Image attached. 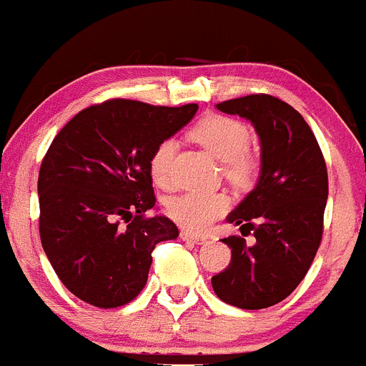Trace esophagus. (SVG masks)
<instances>
[{"instance_id":"obj_1","label":"esophagus","mask_w":366,"mask_h":366,"mask_svg":"<svg viewBox=\"0 0 366 366\" xmlns=\"http://www.w3.org/2000/svg\"><path fill=\"white\" fill-rule=\"evenodd\" d=\"M179 237L187 242H192V244H203V242H207V237H199V235H194V233L185 232V229H181Z\"/></svg>"}]
</instances>
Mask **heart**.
<instances>
[{"label":"heart","mask_w":366,"mask_h":366,"mask_svg":"<svg viewBox=\"0 0 366 366\" xmlns=\"http://www.w3.org/2000/svg\"><path fill=\"white\" fill-rule=\"evenodd\" d=\"M190 137L203 145L212 156L222 162L226 179L233 185L248 187L259 174V162L248 151L249 129L244 122L224 114H208L190 131ZM176 142L163 138L152 149L149 172L162 189L174 185ZM229 210V197L222 192H183L167 201V214L172 221L194 233H201Z\"/></svg>","instance_id":"obj_1"}]
</instances>
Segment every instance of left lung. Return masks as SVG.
<instances>
[{
	"instance_id": "obj_1",
	"label": "left lung",
	"mask_w": 366,
	"mask_h": 366,
	"mask_svg": "<svg viewBox=\"0 0 366 366\" xmlns=\"http://www.w3.org/2000/svg\"><path fill=\"white\" fill-rule=\"evenodd\" d=\"M217 109L255 125L262 169L255 189L228 215L241 232L253 229L257 242L222 239L232 260L212 277V287L229 305L266 309L290 297L315 260L329 196L327 165L307 122L284 100L259 93L224 100Z\"/></svg>"
}]
</instances>
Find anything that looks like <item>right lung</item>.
<instances>
[{"instance_id": "add662e5", "label": "right lung", "mask_w": 366, "mask_h": 366, "mask_svg": "<svg viewBox=\"0 0 366 366\" xmlns=\"http://www.w3.org/2000/svg\"><path fill=\"white\" fill-rule=\"evenodd\" d=\"M196 111L111 99L76 113L51 142L37 181L41 242L59 280L86 304L134 300L152 249L177 237L169 217L145 215L156 204L149 158Z\"/></svg>"}]
</instances>
